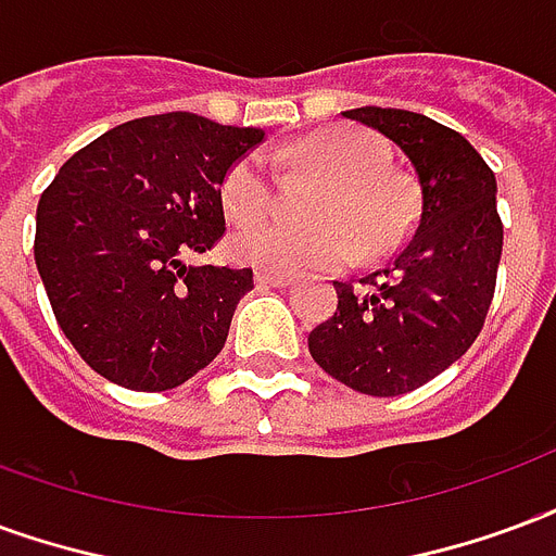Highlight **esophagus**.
I'll return each mask as SVG.
<instances>
[{
    "label": "esophagus",
    "instance_id": "obj_1",
    "mask_svg": "<svg viewBox=\"0 0 556 556\" xmlns=\"http://www.w3.org/2000/svg\"><path fill=\"white\" fill-rule=\"evenodd\" d=\"M294 277L289 274H277V270H256V286H270V289H286L291 286Z\"/></svg>",
    "mask_w": 556,
    "mask_h": 556
}]
</instances>
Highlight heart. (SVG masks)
Listing matches in <instances>:
<instances>
[{"label": "heart", "mask_w": 556, "mask_h": 556, "mask_svg": "<svg viewBox=\"0 0 556 556\" xmlns=\"http://www.w3.org/2000/svg\"><path fill=\"white\" fill-rule=\"evenodd\" d=\"M274 164L327 179L309 212L320 224H253L274 212L277 188L267 164L244 155L224 176L226 215L247 224L229 241L238 262L277 274L332 270L359 256V247L365 256L389 253L413 224V185L401 170L382 167V147L371 131L320 129L274 152Z\"/></svg>", "instance_id": "heart-1"}]
</instances>
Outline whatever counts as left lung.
Masks as SVG:
<instances>
[{"label": "left lung", "instance_id": "8db88e82", "mask_svg": "<svg viewBox=\"0 0 556 556\" xmlns=\"http://www.w3.org/2000/svg\"><path fill=\"white\" fill-rule=\"evenodd\" d=\"M344 117L404 150L418 220L392 265L359 286L336 282L339 306L309 332V353L356 392L394 397L454 365L486 324L504 247L495 174L459 131L425 114L365 105Z\"/></svg>", "mask_w": 556, "mask_h": 556}]
</instances>
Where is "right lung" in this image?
<instances>
[{"label": "right lung", "instance_id": "right-lung-1", "mask_svg": "<svg viewBox=\"0 0 556 556\" xmlns=\"http://www.w3.org/2000/svg\"><path fill=\"white\" fill-rule=\"evenodd\" d=\"M262 141V129L170 111L61 164L37 203L35 262L59 327L100 377L164 392L224 351L253 270L182 258L224 238V176Z\"/></svg>", "mask_w": 556, "mask_h": 556}]
</instances>
